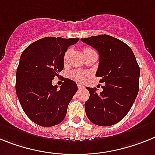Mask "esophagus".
<instances>
[{"mask_svg": "<svg viewBox=\"0 0 155 155\" xmlns=\"http://www.w3.org/2000/svg\"><path fill=\"white\" fill-rule=\"evenodd\" d=\"M78 88H79V90H81V89H84L85 87H83V85H81V84H78Z\"/></svg>", "mask_w": 155, "mask_h": 155, "instance_id": "obj_1", "label": "esophagus"}]
</instances>
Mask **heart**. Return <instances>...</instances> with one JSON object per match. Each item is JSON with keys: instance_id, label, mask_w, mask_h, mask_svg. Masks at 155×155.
<instances>
[{"instance_id": "b5f03b06", "label": "heart", "mask_w": 155, "mask_h": 155, "mask_svg": "<svg viewBox=\"0 0 155 155\" xmlns=\"http://www.w3.org/2000/svg\"><path fill=\"white\" fill-rule=\"evenodd\" d=\"M91 48H85L84 49V52L87 51H91ZM69 50H68L64 54V57H63V61L65 63L68 60V55H69ZM71 76L74 78V79H77L79 81H84L86 79V74L85 72H81V71H73V72L71 73Z\"/></svg>"}]
</instances>
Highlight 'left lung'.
I'll return each mask as SVG.
<instances>
[{
  "label": "left lung",
  "instance_id": "1",
  "mask_svg": "<svg viewBox=\"0 0 155 155\" xmlns=\"http://www.w3.org/2000/svg\"><path fill=\"white\" fill-rule=\"evenodd\" d=\"M82 42L96 49L100 62L96 72L100 83H105L103 91L87 87L90 97L85 102L87 118L92 123L109 126L124 118L139 91L140 67L131 48L109 35L81 39Z\"/></svg>",
  "mask_w": 155,
  "mask_h": 155
}]
</instances>
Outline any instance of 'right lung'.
I'll return each mask as SVG.
<instances>
[{
  "label": "right lung",
  "instance_id": "1",
  "mask_svg": "<svg viewBox=\"0 0 155 155\" xmlns=\"http://www.w3.org/2000/svg\"><path fill=\"white\" fill-rule=\"evenodd\" d=\"M78 40L44 37L28 46L21 54L16 72V94L24 112L36 124L56 126L66 115L77 85L68 78L60 88L51 82L64 68L63 57L68 48Z\"/></svg>",
  "mask_w": 155,
  "mask_h": 155
}]
</instances>
